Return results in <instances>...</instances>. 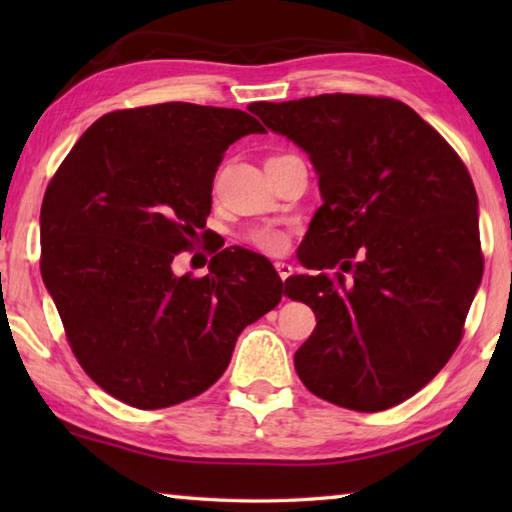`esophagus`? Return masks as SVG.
Returning <instances> with one entry per match:
<instances>
[{
    "mask_svg": "<svg viewBox=\"0 0 512 512\" xmlns=\"http://www.w3.org/2000/svg\"><path fill=\"white\" fill-rule=\"evenodd\" d=\"M275 271L282 277V280H287L289 275H293V266L289 262H275Z\"/></svg>",
    "mask_w": 512,
    "mask_h": 512,
    "instance_id": "1",
    "label": "esophagus"
}]
</instances>
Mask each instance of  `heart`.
Wrapping results in <instances>:
<instances>
[{"label": "heart", "instance_id": "heart-1", "mask_svg": "<svg viewBox=\"0 0 512 512\" xmlns=\"http://www.w3.org/2000/svg\"><path fill=\"white\" fill-rule=\"evenodd\" d=\"M250 244L257 246L259 250H266V253H282L287 248V235L282 230L271 228V225H264V228H255L248 235Z\"/></svg>", "mask_w": 512, "mask_h": 512}]
</instances>
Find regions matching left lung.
<instances>
[{
  "mask_svg": "<svg viewBox=\"0 0 512 512\" xmlns=\"http://www.w3.org/2000/svg\"><path fill=\"white\" fill-rule=\"evenodd\" d=\"M248 110L309 155L323 196L298 255L316 273L284 282L316 314L293 359L298 377L352 411L409 400L458 348L481 284L470 173L395 99L320 94Z\"/></svg>",
  "mask_w": 512,
  "mask_h": 512,
  "instance_id": "left-lung-1",
  "label": "left lung"
}]
</instances>
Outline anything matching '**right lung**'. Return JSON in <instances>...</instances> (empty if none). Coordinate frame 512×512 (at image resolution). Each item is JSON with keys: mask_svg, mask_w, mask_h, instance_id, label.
<instances>
[{"mask_svg": "<svg viewBox=\"0 0 512 512\" xmlns=\"http://www.w3.org/2000/svg\"><path fill=\"white\" fill-rule=\"evenodd\" d=\"M264 126L244 110L158 103L115 110L81 135L45 192L40 271L94 384L153 411L207 391L237 336L282 300L275 268L225 248L205 277L176 275L212 210L232 142Z\"/></svg>", "mask_w": 512, "mask_h": 512, "instance_id": "1", "label": "right lung"}]
</instances>
